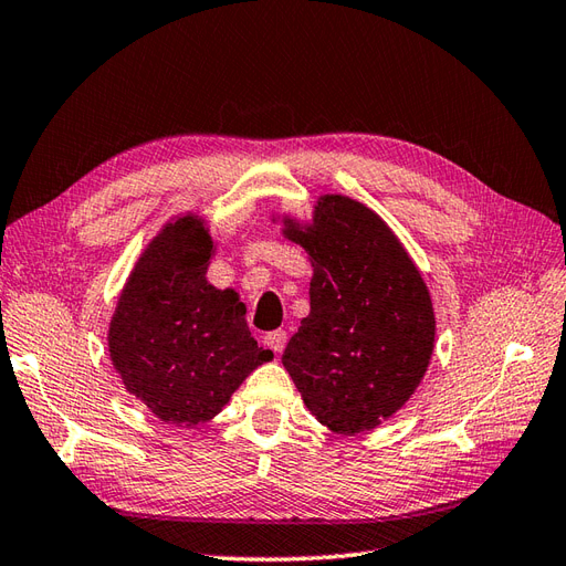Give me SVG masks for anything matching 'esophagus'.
<instances>
[{
	"label": "esophagus",
	"instance_id": "esophagus-1",
	"mask_svg": "<svg viewBox=\"0 0 566 566\" xmlns=\"http://www.w3.org/2000/svg\"><path fill=\"white\" fill-rule=\"evenodd\" d=\"M264 343L275 355H281L283 348H285V343H287V334L283 328H275V331H271V334L264 336Z\"/></svg>",
	"mask_w": 566,
	"mask_h": 566
}]
</instances>
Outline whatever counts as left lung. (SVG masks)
<instances>
[{
	"mask_svg": "<svg viewBox=\"0 0 566 566\" xmlns=\"http://www.w3.org/2000/svg\"><path fill=\"white\" fill-rule=\"evenodd\" d=\"M312 261L310 314L283 367L331 432L375 430L416 394L434 350V307L418 266L365 203L324 195L312 223L283 218Z\"/></svg>",
	"mask_w": 566,
	"mask_h": 566,
	"instance_id": "obj_1",
	"label": "left lung"
}]
</instances>
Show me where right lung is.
Returning <instances> with one entry per match:
<instances>
[{"instance_id":"right-lung-1","label":"right lung","mask_w":566,"mask_h":566,"mask_svg":"<svg viewBox=\"0 0 566 566\" xmlns=\"http://www.w3.org/2000/svg\"><path fill=\"white\" fill-rule=\"evenodd\" d=\"M213 240L195 213L163 226L124 283L107 331L124 387L163 422L216 418L252 371L273 360L256 346L240 295L206 281Z\"/></svg>"}]
</instances>
